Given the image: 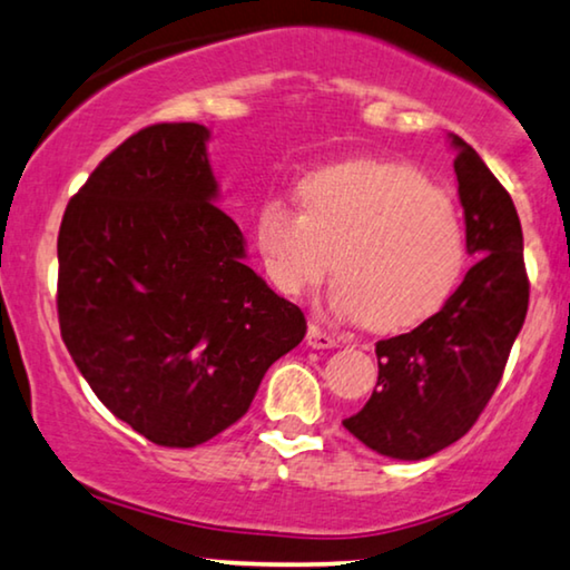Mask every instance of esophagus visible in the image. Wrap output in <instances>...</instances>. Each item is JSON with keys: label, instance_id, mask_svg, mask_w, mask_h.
Here are the masks:
<instances>
[{"label": "esophagus", "instance_id": "34e87169", "mask_svg": "<svg viewBox=\"0 0 570 570\" xmlns=\"http://www.w3.org/2000/svg\"><path fill=\"white\" fill-rule=\"evenodd\" d=\"M307 346H312V348H335V346H338V341H335V335L325 333L323 327L312 323L307 327Z\"/></svg>", "mask_w": 570, "mask_h": 570}]
</instances>
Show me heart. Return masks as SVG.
<instances>
[{
  "mask_svg": "<svg viewBox=\"0 0 570 570\" xmlns=\"http://www.w3.org/2000/svg\"><path fill=\"white\" fill-rule=\"evenodd\" d=\"M299 204L268 202L255 219L263 268L284 294H302L327 271L331 307L395 333L436 315L468 266L460 206L426 173L384 159H351L299 180Z\"/></svg>",
  "mask_w": 570,
  "mask_h": 570,
  "instance_id": "obj_1",
  "label": "heart"
}]
</instances>
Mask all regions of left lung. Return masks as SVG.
<instances>
[{"label":"left lung","instance_id":"8db88e82","mask_svg":"<svg viewBox=\"0 0 570 570\" xmlns=\"http://www.w3.org/2000/svg\"><path fill=\"white\" fill-rule=\"evenodd\" d=\"M449 136L468 253L478 261L436 315L376 343V387L343 421L358 442L392 460H426L468 434L499 387L529 307L514 202L478 151Z\"/></svg>","mask_w":570,"mask_h":570}]
</instances>
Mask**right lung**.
Masks as SVG:
<instances>
[{"label": "right lung", "instance_id": "obj_1", "mask_svg": "<svg viewBox=\"0 0 570 570\" xmlns=\"http://www.w3.org/2000/svg\"><path fill=\"white\" fill-rule=\"evenodd\" d=\"M202 124L128 136L59 229L61 338L100 403L159 446L204 444L243 419L268 366L307 333L245 263L216 206Z\"/></svg>", "mask_w": 570, "mask_h": 570}]
</instances>
